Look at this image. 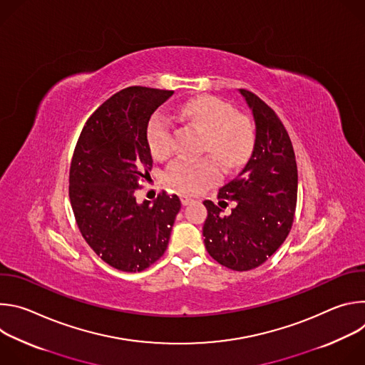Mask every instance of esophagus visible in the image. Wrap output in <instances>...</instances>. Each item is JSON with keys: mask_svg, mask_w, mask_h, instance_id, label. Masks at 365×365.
<instances>
[{"mask_svg": "<svg viewBox=\"0 0 365 365\" xmlns=\"http://www.w3.org/2000/svg\"><path fill=\"white\" fill-rule=\"evenodd\" d=\"M180 200H182V205L186 206V205H189L192 202V197L187 196V195H180Z\"/></svg>", "mask_w": 365, "mask_h": 365, "instance_id": "1", "label": "esophagus"}]
</instances>
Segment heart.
Segmentation results:
<instances>
[{"instance_id":"1","label":"heart","mask_w":365,"mask_h":365,"mask_svg":"<svg viewBox=\"0 0 365 365\" xmlns=\"http://www.w3.org/2000/svg\"><path fill=\"white\" fill-rule=\"evenodd\" d=\"M179 113L205 134L203 150L224 169H235L250 158L254 128L231 103L215 96H203L186 102ZM147 144L155 159H163L172 151V124L162 113H155L148 121ZM218 179L220 169L211 159L178 158L166 172L168 183L183 193H197Z\"/></svg>"}]
</instances>
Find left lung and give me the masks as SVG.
I'll list each match as a JSON object with an SVG mask.
<instances>
[{
    "label": "left lung",
    "mask_w": 365,
    "mask_h": 365,
    "mask_svg": "<svg viewBox=\"0 0 365 365\" xmlns=\"http://www.w3.org/2000/svg\"><path fill=\"white\" fill-rule=\"evenodd\" d=\"M252 113L255 140L240 175L220 189L221 203L234 202L231 215L205 200V247L217 262L235 272L262 266L287 238L296 211L297 166L290 137L276 113L255 93L240 89Z\"/></svg>",
    "instance_id": "left-lung-1"
}]
</instances>
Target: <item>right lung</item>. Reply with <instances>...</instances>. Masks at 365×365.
<instances>
[{"label":"right lung","mask_w":365,"mask_h":365,"mask_svg":"<svg viewBox=\"0 0 365 365\" xmlns=\"http://www.w3.org/2000/svg\"><path fill=\"white\" fill-rule=\"evenodd\" d=\"M173 91L125 88L88 118L69 172V197L88 245L111 267L143 272L165 254L180 211L176 195L160 192L137 203L135 190L153 168L147 144L151 114Z\"/></svg>","instance_id":"obj_1"}]
</instances>
